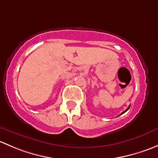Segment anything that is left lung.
Wrapping results in <instances>:
<instances>
[{
    "label": "left lung",
    "mask_w": 158,
    "mask_h": 158,
    "mask_svg": "<svg viewBox=\"0 0 158 158\" xmlns=\"http://www.w3.org/2000/svg\"><path fill=\"white\" fill-rule=\"evenodd\" d=\"M129 108H130V106H128V109H127L126 110H125V111H123V112H122V114H123V113L126 112V111H128V110L129 109Z\"/></svg>",
    "instance_id": "8db88e82"
}]
</instances>
